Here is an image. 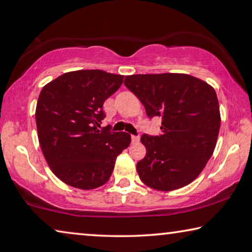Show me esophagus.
Returning a JSON list of instances; mask_svg holds the SVG:
<instances>
[{
  "mask_svg": "<svg viewBox=\"0 0 252 252\" xmlns=\"http://www.w3.org/2000/svg\"><path fill=\"white\" fill-rule=\"evenodd\" d=\"M131 139H132V142H138L139 141V135H131Z\"/></svg>",
  "mask_w": 252,
  "mask_h": 252,
  "instance_id": "1",
  "label": "esophagus"
}]
</instances>
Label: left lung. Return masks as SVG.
<instances>
[{
    "label": "left lung",
    "mask_w": 252,
    "mask_h": 252,
    "mask_svg": "<svg viewBox=\"0 0 252 252\" xmlns=\"http://www.w3.org/2000/svg\"><path fill=\"white\" fill-rule=\"evenodd\" d=\"M125 85L140 99L148 117L162 120V134L140 139L147 149L137 163L142 183L165 191L189 185L217 145L221 115L214 89L194 76L175 73L126 76Z\"/></svg>",
    "instance_id": "obj_1"
}]
</instances>
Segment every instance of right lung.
Returning <instances> with one entry per match:
<instances>
[{"instance_id": "add662e5", "label": "right lung", "mask_w": 252, "mask_h": 252, "mask_svg": "<svg viewBox=\"0 0 252 252\" xmlns=\"http://www.w3.org/2000/svg\"><path fill=\"white\" fill-rule=\"evenodd\" d=\"M122 75L99 69L65 73L40 92L35 122L42 154L62 182L79 189L104 185L115 159L131 142L126 132L98 130L103 103L119 90Z\"/></svg>"}]
</instances>
